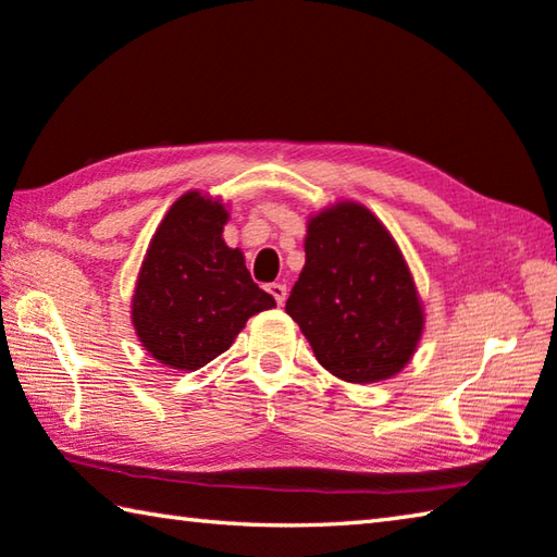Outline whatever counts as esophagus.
Masks as SVG:
<instances>
[{"label":"esophagus","instance_id":"obj_1","mask_svg":"<svg viewBox=\"0 0 557 557\" xmlns=\"http://www.w3.org/2000/svg\"><path fill=\"white\" fill-rule=\"evenodd\" d=\"M268 292H270L272 297H275V301H277L280 307L285 305V299H287V285H282V282H272V285H268Z\"/></svg>","mask_w":557,"mask_h":557}]
</instances>
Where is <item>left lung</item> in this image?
<instances>
[{
	"label": "left lung",
	"mask_w": 557,
	"mask_h": 557,
	"mask_svg": "<svg viewBox=\"0 0 557 557\" xmlns=\"http://www.w3.org/2000/svg\"><path fill=\"white\" fill-rule=\"evenodd\" d=\"M307 262L285 311L331 375L370 384L401 372L419 346L423 307L399 246L358 201L309 219Z\"/></svg>",
	"instance_id": "8db88e82"
}]
</instances>
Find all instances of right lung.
Instances as JSON below:
<instances>
[{
  "mask_svg": "<svg viewBox=\"0 0 557 557\" xmlns=\"http://www.w3.org/2000/svg\"><path fill=\"white\" fill-rule=\"evenodd\" d=\"M226 207L182 195L138 272L131 321L144 348L175 370H199L231 348L252 313L275 307L252 282L244 252L224 244Z\"/></svg>",
  "mask_w": 557,
  "mask_h": 557,
  "instance_id": "add662e5",
  "label": "right lung"
}]
</instances>
